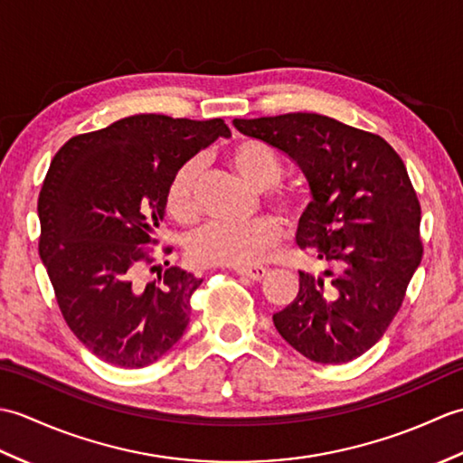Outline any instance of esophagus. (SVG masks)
<instances>
[{
	"instance_id": "obj_1",
	"label": "esophagus",
	"mask_w": 463,
	"mask_h": 463,
	"mask_svg": "<svg viewBox=\"0 0 463 463\" xmlns=\"http://www.w3.org/2000/svg\"><path fill=\"white\" fill-rule=\"evenodd\" d=\"M269 269L264 267H247V269H237V274L239 277H244V279H250V280H262L264 277H267Z\"/></svg>"
}]
</instances>
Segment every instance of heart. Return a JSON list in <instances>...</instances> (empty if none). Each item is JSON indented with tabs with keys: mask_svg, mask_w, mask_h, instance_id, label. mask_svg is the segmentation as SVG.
I'll return each instance as SVG.
<instances>
[{
	"mask_svg": "<svg viewBox=\"0 0 463 463\" xmlns=\"http://www.w3.org/2000/svg\"><path fill=\"white\" fill-rule=\"evenodd\" d=\"M231 169L257 191L270 189L282 176V163L269 145L260 141H241L226 155ZM201 181V163L189 161L173 175L166 186V209L181 222H191L199 214L196 191ZM270 204L280 214L294 219L300 203L292 194L277 191ZM280 239L279 224L270 219H257L247 224L211 222L196 231L189 241V257L201 267L242 269L257 262L262 252L272 249Z\"/></svg>",
	"mask_w": 463,
	"mask_h": 463,
	"instance_id": "obj_1",
	"label": "heart"
}]
</instances>
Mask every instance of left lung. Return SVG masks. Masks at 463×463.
<instances>
[{
    "mask_svg": "<svg viewBox=\"0 0 463 463\" xmlns=\"http://www.w3.org/2000/svg\"><path fill=\"white\" fill-rule=\"evenodd\" d=\"M288 155L312 201L297 241L328 264L298 270V294L272 317L280 336L317 364H344L376 344L421 260L420 203L404 161L382 137L318 113L234 119Z\"/></svg>",
    "mask_w": 463,
    "mask_h": 463,
    "instance_id": "left-lung-1",
    "label": "left lung"
}]
</instances>
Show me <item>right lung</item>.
Instances as JSON below:
<instances>
[{
	"instance_id": "right-lung-1",
	"label": "right lung",
	"mask_w": 463,
	"mask_h": 463,
	"mask_svg": "<svg viewBox=\"0 0 463 463\" xmlns=\"http://www.w3.org/2000/svg\"><path fill=\"white\" fill-rule=\"evenodd\" d=\"M219 137L222 119L133 115L77 135L53 156L39 193L42 257L67 326L97 358L145 368L189 326L203 279L166 269L137 282L143 249L165 219L173 175Z\"/></svg>"
}]
</instances>
